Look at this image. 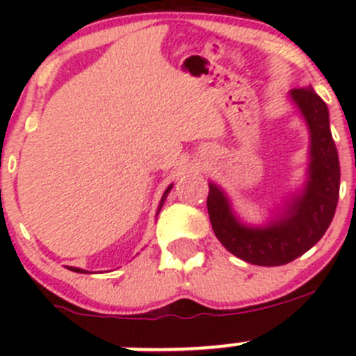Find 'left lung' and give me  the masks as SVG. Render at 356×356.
<instances>
[{
    "label": "left lung",
    "instance_id": "obj_1",
    "mask_svg": "<svg viewBox=\"0 0 356 356\" xmlns=\"http://www.w3.org/2000/svg\"><path fill=\"white\" fill-rule=\"evenodd\" d=\"M310 129V167L303 195L294 198L279 220L265 227L241 224L227 196L210 182L207 198L211 229L218 241L241 260L277 267L307 253L325 234L339 198V158L329 129V110L308 86L289 92Z\"/></svg>",
    "mask_w": 356,
    "mask_h": 356
}]
</instances>
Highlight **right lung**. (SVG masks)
Returning <instances> with one entry per match:
<instances>
[{
    "label": "right lung",
    "mask_w": 356,
    "mask_h": 356,
    "mask_svg": "<svg viewBox=\"0 0 356 356\" xmlns=\"http://www.w3.org/2000/svg\"><path fill=\"white\" fill-rule=\"evenodd\" d=\"M172 189V184L168 186L167 189H165V193H163V198H161V201H160V208H161V204H163V201H165V198H167V195H168V191H170ZM160 208H158V211H160ZM70 268V270H74V272H79V274H84L86 270H82V268H75V267H68Z\"/></svg>",
    "instance_id": "1"
}]
</instances>
